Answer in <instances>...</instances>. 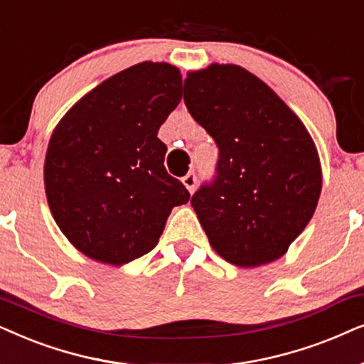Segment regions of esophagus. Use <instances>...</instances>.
Returning a JSON list of instances; mask_svg holds the SVG:
<instances>
[{
	"mask_svg": "<svg viewBox=\"0 0 364 364\" xmlns=\"http://www.w3.org/2000/svg\"><path fill=\"white\" fill-rule=\"evenodd\" d=\"M196 183H198V178H196V174L195 173H188L185 178H183V185L186 186V190L190 191V193H193L196 190Z\"/></svg>",
	"mask_w": 364,
	"mask_h": 364,
	"instance_id": "34e87169",
	"label": "esophagus"
}]
</instances>
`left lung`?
I'll return each mask as SVG.
<instances>
[{
	"instance_id": "obj_1",
	"label": "left lung",
	"mask_w": 364,
	"mask_h": 364,
	"mask_svg": "<svg viewBox=\"0 0 364 364\" xmlns=\"http://www.w3.org/2000/svg\"><path fill=\"white\" fill-rule=\"evenodd\" d=\"M185 105L220 149L215 183L191 198L213 250L240 268L281 258L321 195V163L306 126L238 65L188 71Z\"/></svg>"
}]
</instances>
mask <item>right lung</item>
I'll return each instance as SVG.
<instances>
[{"mask_svg": "<svg viewBox=\"0 0 364 364\" xmlns=\"http://www.w3.org/2000/svg\"><path fill=\"white\" fill-rule=\"evenodd\" d=\"M169 63L143 61L77 100L48 143L45 191L68 241L88 258L121 266L158 245L169 213L190 193L164 169L158 129L181 101Z\"/></svg>", "mask_w": 364, "mask_h": 364, "instance_id": "add662e5", "label": "right lung"}]
</instances>
